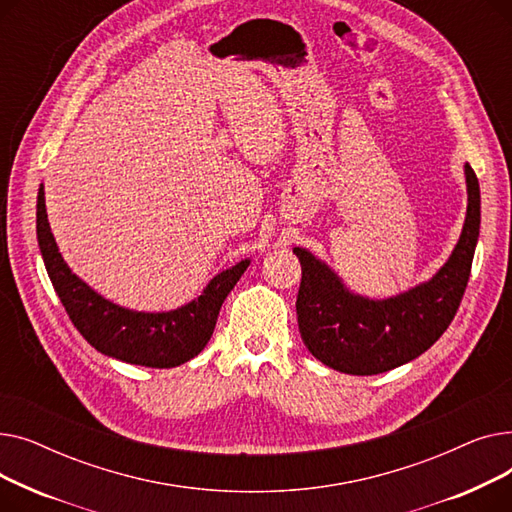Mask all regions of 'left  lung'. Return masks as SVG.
<instances>
[{
  "label": "left lung",
  "instance_id": "obj_1",
  "mask_svg": "<svg viewBox=\"0 0 512 512\" xmlns=\"http://www.w3.org/2000/svg\"><path fill=\"white\" fill-rule=\"evenodd\" d=\"M465 178L467 218L452 255L432 280L396 297H361L324 261L294 247L303 270L299 332L315 359L342 373L375 375L417 359L446 332L469 282L481 222L479 182L469 164Z\"/></svg>",
  "mask_w": 512,
  "mask_h": 512
}]
</instances>
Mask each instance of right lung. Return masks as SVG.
Wrapping results in <instances>:
<instances>
[{"mask_svg":"<svg viewBox=\"0 0 512 512\" xmlns=\"http://www.w3.org/2000/svg\"><path fill=\"white\" fill-rule=\"evenodd\" d=\"M37 240L49 280L83 338L107 357L157 369L178 367L203 351L224 299L251 263V259H242L230 270L213 276L201 297L191 303L174 311L145 313L103 299L72 274L47 222L43 184L37 195Z\"/></svg>","mask_w":512,"mask_h":512,"instance_id":"obj_1","label":"right lung"}]
</instances>
